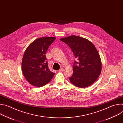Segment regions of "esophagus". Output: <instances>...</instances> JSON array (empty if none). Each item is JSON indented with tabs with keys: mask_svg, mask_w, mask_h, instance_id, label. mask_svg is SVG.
I'll list each match as a JSON object with an SVG mask.
<instances>
[{
	"mask_svg": "<svg viewBox=\"0 0 123 123\" xmlns=\"http://www.w3.org/2000/svg\"><path fill=\"white\" fill-rule=\"evenodd\" d=\"M64 71V69L62 68H60L59 69V72H62V71Z\"/></svg>",
	"mask_w": 123,
	"mask_h": 123,
	"instance_id": "obj_1",
	"label": "esophagus"
}]
</instances>
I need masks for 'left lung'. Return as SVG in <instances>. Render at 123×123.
I'll return each instance as SVG.
<instances>
[{
  "label": "left lung",
  "mask_w": 123,
  "mask_h": 123,
  "mask_svg": "<svg viewBox=\"0 0 123 123\" xmlns=\"http://www.w3.org/2000/svg\"><path fill=\"white\" fill-rule=\"evenodd\" d=\"M60 40L71 49L78 61L73 65V74L71 82L78 87H86L92 85L101 72L102 63L98 52L89 40L76 36L62 38Z\"/></svg>",
  "instance_id": "obj_1"
}]
</instances>
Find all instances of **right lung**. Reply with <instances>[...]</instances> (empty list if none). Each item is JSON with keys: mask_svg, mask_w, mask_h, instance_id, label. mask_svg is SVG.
Returning <instances> with one entry per match:
<instances>
[{"mask_svg": "<svg viewBox=\"0 0 123 123\" xmlns=\"http://www.w3.org/2000/svg\"><path fill=\"white\" fill-rule=\"evenodd\" d=\"M55 37H43L33 41L26 49L22 61V71L27 81L33 86L48 84L55 73L49 71L46 53Z\"/></svg>", "mask_w": 123, "mask_h": 123, "instance_id": "obj_1", "label": "right lung"}]
</instances>
